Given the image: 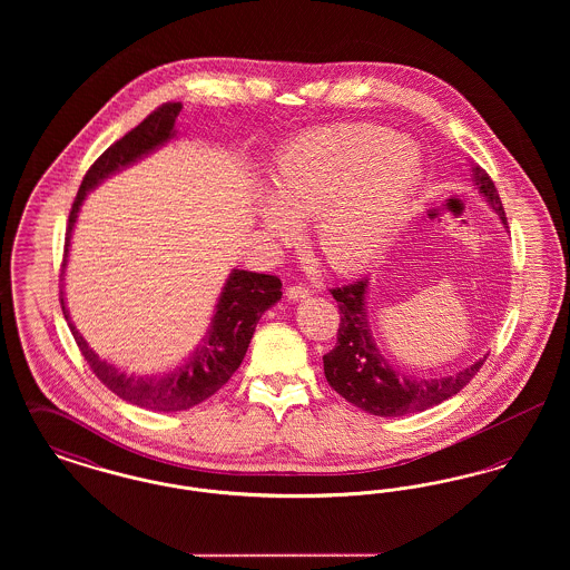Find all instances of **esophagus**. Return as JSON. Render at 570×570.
<instances>
[{
  "label": "esophagus",
  "instance_id": "obj_1",
  "mask_svg": "<svg viewBox=\"0 0 570 570\" xmlns=\"http://www.w3.org/2000/svg\"><path fill=\"white\" fill-rule=\"evenodd\" d=\"M286 297L291 298V301L307 298L309 297V288H305V286H291V288H286Z\"/></svg>",
  "mask_w": 570,
  "mask_h": 570
}]
</instances>
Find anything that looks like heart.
<instances>
[{"label":"heart","mask_w":570,"mask_h":570,"mask_svg":"<svg viewBox=\"0 0 570 570\" xmlns=\"http://www.w3.org/2000/svg\"><path fill=\"white\" fill-rule=\"evenodd\" d=\"M421 175L419 149L380 128L316 130L279 154L258 217L275 242L297 235L295 219H314L326 263L335 272H358L404 230Z\"/></svg>","instance_id":"b5f03b06"}]
</instances>
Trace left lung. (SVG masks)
<instances>
[{
    "instance_id": "obj_1",
    "label": "left lung",
    "mask_w": 570,
    "mask_h": 570,
    "mask_svg": "<svg viewBox=\"0 0 570 570\" xmlns=\"http://www.w3.org/2000/svg\"><path fill=\"white\" fill-rule=\"evenodd\" d=\"M472 181L507 228L502 200L488 173L479 166H472ZM367 291V277L331 291L337 301L342 321L337 328V344L323 356V363L326 382L346 402L376 416H404L442 404L444 400L458 395L474 379L488 354L458 374L444 379H414L397 372L380 351L370 328Z\"/></svg>"
}]
</instances>
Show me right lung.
<instances>
[{
    "label": "right lung",
    "mask_w": 570,
    "mask_h": 570,
    "mask_svg": "<svg viewBox=\"0 0 570 570\" xmlns=\"http://www.w3.org/2000/svg\"><path fill=\"white\" fill-rule=\"evenodd\" d=\"M179 110H181L179 102L163 105L142 124H138L132 132L119 138L115 145H110L109 149L91 164V168L82 177L81 188L75 198L70 219H68L63 267L70 254L72 230L77 226L87 194L96 190L115 173L147 158L149 154L158 151L163 145L170 142L177 136L175 119ZM279 298H282V282L275 275L233 269L228 273L222 286V293L217 297L212 325L198 342V346L194 348V353L170 372H160V374H130L112 365L107 358H100L94 353V348H89V344L85 342V337L72 323L70 312L66 307L63 291H61V309L85 361L115 395L147 410L177 412V410H188L205 402L230 380L244 361L249 340L256 331L261 316Z\"/></svg>",
    "instance_id": "1"
}]
</instances>
